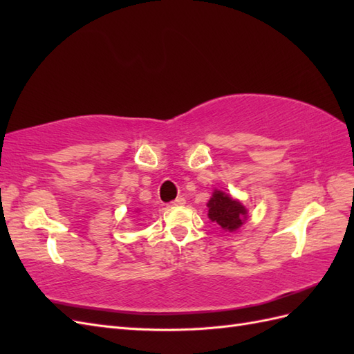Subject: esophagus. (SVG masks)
Segmentation results:
<instances>
[{"instance_id":"1","label":"esophagus","mask_w":354,"mask_h":354,"mask_svg":"<svg viewBox=\"0 0 354 354\" xmlns=\"http://www.w3.org/2000/svg\"><path fill=\"white\" fill-rule=\"evenodd\" d=\"M186 203V199L185 198H177V199H174L173 202H169L168 203V207H171V208H176V207H183Z\"/></svg>"}]
</instances>
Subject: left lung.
Masks as SVG:
<instances>
[{
	"mask_svg": "<svg viewBox=\"0 0 354 354\" xmlns=\"http://www.w3.org/2000/svg\"><path fill=\"white\" fill-rule=\"evenodd\" d=\"M208 217L216 221L221 229L234 230L238 229L246 217V209L238 201H233L229 195L220 190L214 192L208 202Z\"/></svg>",
	"mask_w": 354,
	"mask_h": 354,
	"instance_id": "left-lung-1",
	"label": "left lung"
}]
</instances>
